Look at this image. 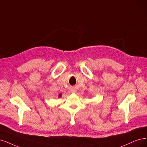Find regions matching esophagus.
Segmentation results:
<instances>
[{
    "instance_id": "1",
    "label": "esophagus",
    "mask_w": 147,
    "mask_h": 147,
    "mask_svg": "<svg viewBox=\"0 0 147 147\" xmlns=\"http://www.w3.org/2000/svg\"><path fill=\"white\" fill-rule=\"evenodd\" d=\"M72 92H73V93H74V92H75V91H72Z\"/></svg>"
}]
</instances>
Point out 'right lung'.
Segmentation results:
<instances>
[{"instance_id":"obj_1","label":"right lung","mask_w":147,"mask_h":147,"mask_svg":"<svg viewBox=\"0 0 147 147\" xmlns=\"http://www.w3.org/2000/svg\"><path fill=\"white\" fill-rule=\"evenodd\" d=\"M59 97H61V94H59Z\"/></svg>"}]
</instances>
